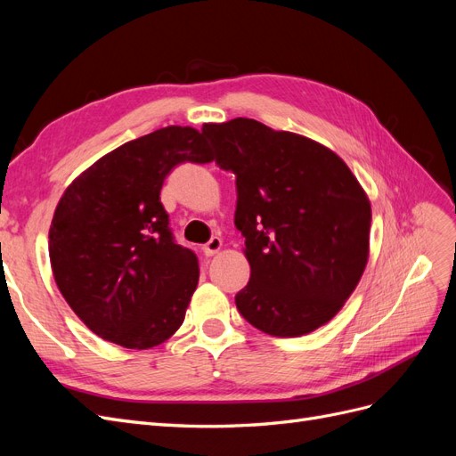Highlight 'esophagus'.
Segmentation results:
<instances>
[{
	"instance_id": "obj_1",
	"label": "esophagus",
	"mask_w": 456,
	"mask_h": 456,
	"mask_svg": "<svg viewBox=\"0 0 456 456\" xmlns=\"http://www.w3.org/2000/svg\"><path fill=\"white\" fill-rule=\"evenodd\" d=\"M220 247H223V240H220V238H211L209 241H207L201 247V251H203L205 256H213V255H216L220 251Z\"/></svg>"
}]
</instances>
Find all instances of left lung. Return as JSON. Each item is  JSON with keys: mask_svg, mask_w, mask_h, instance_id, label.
I'll list each match as a JSON object with an SVG mask.
<instances>
[{"mask_svg": "<svg viewBox=\"0 0 456 456\" xmlns=\"http://www.w3.org/2000/svg\"><path fill=\"white\" fill-rule=\"evenodd\" d=\"M220 169L236 175L233 223L251 278L240 314L262 333L300 337L333 320L369 258L370 203L335 151L256 119L205 123Z\"/></svg>", "mask_w": 456, "mask_h": 456, "instance_id": "obj_1", "label": "left lung"}]
</instances>
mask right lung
Segmentation results:
<instances>
[{"label": "right lung", "instance_id": "obj_1", "mask_svg": "<svg viewBox=\"0 0 456 456\" xmlns=\"http://www.w3.org/2000/svg\"><path fill=\"white\" fill-rule=\"evenodd\" d=\"M184 161H213L203 133L158 129L93 163L54 209V281L94 335L123 348L167 340L198 287V256L175 241L159 200L165 176Z\"/></svg>", "mask_w": 456, "mask_h": 456}]
</instances>
